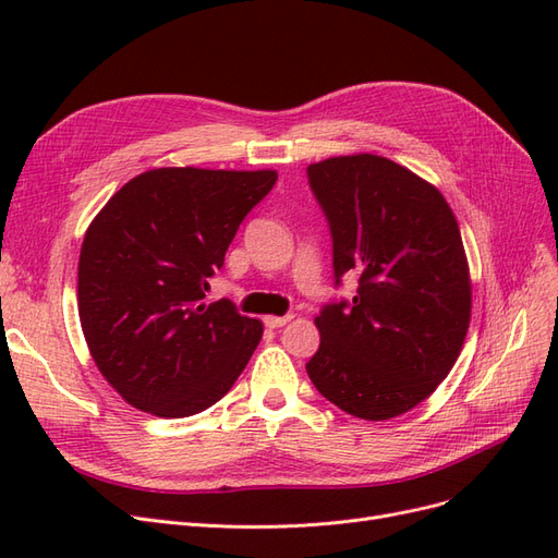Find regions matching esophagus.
Listing matches in <instances>:
<instances>
[{
	"instance_id": "34e87169",
	"label": "esophagus",
	"mask_w": 558,
	"mask_h": 558,
	"mask_svg": "<svg viewBox=\"0 0 558 558\" xmlns=\"http://www.w3.org/2000/svg\"><path fill=\"white\" fill-rule=\"evenodd\" d=\"M291 318H293L291 314H286V316H265V326L267 328H281V326L289 324Z\"/></svg>"
}]
</instances>
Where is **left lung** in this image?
<instances>
[{"label": "left lung", "instance_id": "obj_1", "mask_svg": "<svg viewBox=\"0 0 558 558\" xmlns=\"http://www.w3.org/2000/svg\"><path fill=\"white\" fill-rule=\"evenodd\" d=\"M351 302L316 316L307 363L316 391L351 416L386 421L424 402L459 359L470 326V272L442 193L393 160L359 154L307 167Z\"/></svg>", "mask_w": 558, "mask_h": 558}]
</instances>
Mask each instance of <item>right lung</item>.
Segmentation results:
<instances>
[{"label":"right lung","mask_w":558,"mask_h":558,"mask_svg":"<svg viewBox=\"0 0 558 558\" xmlns=\"http://www.w3.org/2000/svg\"><path fill=\"white\" fill-rule=\"evenodd\" d=\"M275 170L160 167L95 216L78 258V316L99 373L142 412L181 418L221 400L263 324L230 300L205 305L240 223Z\"/></svg>","instance_id":"1"}]
</instances>
